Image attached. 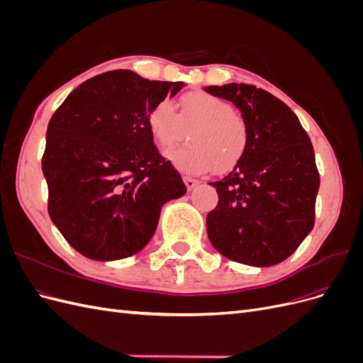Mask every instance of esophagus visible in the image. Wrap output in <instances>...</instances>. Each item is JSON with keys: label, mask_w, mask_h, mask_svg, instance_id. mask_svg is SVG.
<instances>
[{"label": "esophagus", "mask_w": 363, "mask_h": 363, "mask_svg": "<svg viewBox=\"0 0 363 363\" xmlns=\"http://www.w3.org/2000/svg\"><path fill=\"white\" fill-rule=\"evenodd\" d=\"M183 182L186 184V188H188V191H192L195 189V186H199L200 182L195 180V179H191V177H183Z\"/></svg>", "instance_id": "esophagus-1"}]
</instances>
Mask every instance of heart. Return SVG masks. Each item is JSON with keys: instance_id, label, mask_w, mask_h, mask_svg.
Listing matches in <instances>:
<instances>
[{"instance_id": "heart-1", "label": "heart", "mask_w": 363, "mask_h": 363, "mask_svg": "<svg viewBox=\"0 0 363 363\" xmlns=\"http://www.w3.org/2000/svg\"><path fill=\"white\" fill-rule=\"evenodd\" d=\"M152 140L160 148H171L188 132L189 144L168 151L167 157L184 174L201 175L211 171L227 172L244 157L250 130L232 103L204 91L180 96L177 112L171 103L160 101L147 116Z\"/></svg>"}]
</instances>
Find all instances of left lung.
Instances as JSON below:
<instances>
[{"label": "left lung", "instance_id": "obj_1", "mask_svg": "<svg viewBox=\"0 0 363 363\" xmlns=\"http://www.w3.org/2000/svg\"><path fill=\"white\" fill-rule=\"evenodd\" d=\"M204 91L232 101L250 130L244 157L211 183L219 200L206 219L208 239L230 260L277 265L315 224L320 174L311 139L286 104L256 86L230 83Z\"/></svg>", "mask_w": 363, "mask_h": 363}]
</instances>
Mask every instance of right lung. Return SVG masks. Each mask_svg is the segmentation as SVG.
<instances>
[{
    "mask_svg": "<svg viewBox=\"0 0 363 363\" xmlns=\"http://www.w3.org/2000/svg\"><path fill=\"white\" fill-rule=\"evenodd\" d=\"M183 86L108 71L75 87L54 112L42 157L48 213L80 255L101 262L136 255L155 235L162 206L186 194L147 127L151 108Z\"/></svg>",
    "mask_w": 363,
    "mask_h": 363,
    "instance_id": "add662e5",
    "label": "right lung"
}]
</instances>
